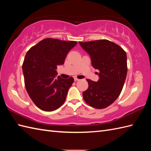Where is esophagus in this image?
I'll use <instances>...</instances> for the list:
<instances>
[{
    "mask_svg": "<svg viewBox=\"0 0 151 151\" xmlns=\"http://www.w3.org/2000/svg\"><path fill=\"white\" fill-rule=\"evenodd\" d=\"M79 81V79H78V78L75 77V81Z\"/></svg>",
    "mask_w": 151,
    "mask_h": 151,
    "instance_id": "obj_1",
    "label": "esophagus"
}]
</instances>
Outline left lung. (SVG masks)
Instances as JSON below:
<instances>
[{
    "mask_svg": "<svg viewBox=\"0 0 151 151\" xmlns=\"http://www.w3.org/2000/svg\"><path fill=\"white\" fill-rule=\"evenodd\" d=\"M79 43L90 56L93 67L99 70L98 82L86 79L89 86L83 92V98L93 108H106L116 100L123 88L127 73L126 52L107 40Z\"/></svg>",
    "mask_w": 151,
    "mask_h": 151,
    "instance_id": "left-lung-1",
    "label": "left lung"
}]
</instances>
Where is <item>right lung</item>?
Returning <instances> with one entry per match:
<instances>
[{
	"instance_id": "add662e5",
	"label": "right lung",
	"mask_w": 151,
	"mask_h": 151,
	"mask_svg": "<svg viewBox=\"0 0 151 151\" xmlns=\"http://www.w3.org/2000/svg\"><path fill=\"white\" fill-rule=\"evenodd\" d=\"M77 41L46 38L32 47L22 63L24 85L32 101L41 110L59 108L66 99L74 78L56 77L57 65H62Z\"/></svg>"
}]
</instances>
